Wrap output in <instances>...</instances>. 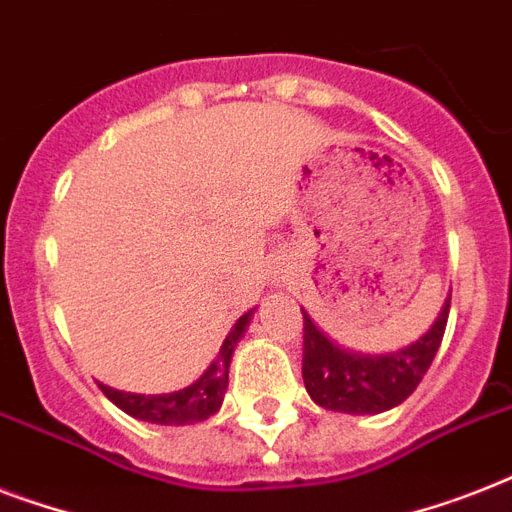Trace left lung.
Segmentation results:
<instances>
[{
	"instance_id": "8db88e82",
	"label": "left lung",
	"mask_w": 512,
	"mask_h": 512,
	"mask_svg": "<svg viewBox=\"0 0 512 512\" xmlns=\"http://www.w3.org/2000/svg\"><path fill=\"white\" fill-rule=\"evenodd\" d=\"M449 305L452 295L420 340L380 356L340 348L303 311V380L308 396L329 412L345 414H380L406 401L441 348Z\"/></svg>"
}]
</instances>
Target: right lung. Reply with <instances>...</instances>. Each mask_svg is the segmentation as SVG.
<instances>
[{
    "label": "right lung",
    "instance_id": "add662e5",
    "mask_svg": "<svg viewBox=\"0 0 512 512\" xmlns=\"http://www.w3.org/2000/svg\"><path fill=\"white\" fill-rule=\"evenodd\" d=\"M252 311H247L236 324L231 327L228 337L220 345V353L207 372L201 374L199 380L191 382L188 388L175 390V393H164V396H143V393H124L114 390L108 385H100V390L111 398L122 412H127L135 420L154 422V425H193V422H204L207 417L220 409L223 404L225 390H228V366L236 342L241 340L244 329H247Z\"/></svg>",
    "mask_w": 512,
    "mask_h": 512
}]
</instances>
